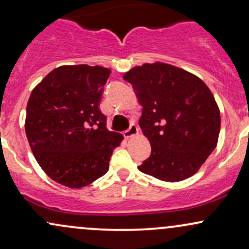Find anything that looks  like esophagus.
Instances as JSON below:
<instances>
[{"instance_id":"1","label":"esophagus","mask_w":249,"mask_h":249,"mask_svg":"<svg viewBox=\"0 0 249 249\" xmlns=\"http://www.w3.org/2000/svg\"><path fill=\"white\" fill-rule=\"evenodd\" d=\"M138 134V126L136 124H131V126L128 127V130H126L124 132V137L125 138H132L134 136H137Z\"/></svg>"}]
</instances>
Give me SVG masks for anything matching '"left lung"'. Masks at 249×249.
Wrapping results in <instances>:
<instances>
[{"label": "left lung", "mask_w": 249, "mask_h": 249, "mask_svg": "<svg viewBox=\"0 0 249 249\" xmlns=\"http://www.w3.org/2000/svg\"><path fill=\"white\" fill-rule=\"evenodd\" d=\"M142 107L139 126L151 142L140 172L178 182L198 172L218 142L220 112L199 77L163 62L143 64L125 73Z\"/></svg>", "instance_id": "obj_1"}]
</instances>
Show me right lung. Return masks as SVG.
<instances>
[{
	"label": "right lung",
	"mask_w": 249,
	"mask_h": 249,
	"mask_svg": "<svg viewBox=\"0 0 249 249\" xmlns=\"http://www.w3.org/2000/svg\"><path fill=\"white\" fill-rule=\"evenodd\" d=\"M110 73L102 66H60L30 95L25 119L30 147L41 169L68 188L79 189L103 176L123 140L107 130L98 107Z\"/></svg>",
	"instance_id": "right-lung-1"
}]
</instances>
